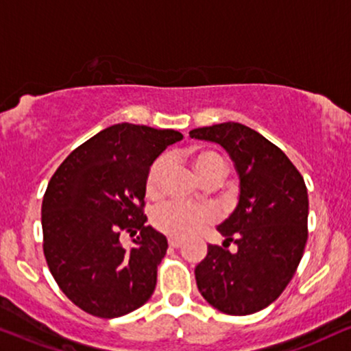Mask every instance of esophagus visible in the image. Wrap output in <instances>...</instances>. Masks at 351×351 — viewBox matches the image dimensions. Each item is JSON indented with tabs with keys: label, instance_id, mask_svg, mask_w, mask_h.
Returning a JSON list of instances; mask_svg holds the SVG:
<instances>
[{
	"label": "esophagus",
	"instance_id": "1",
	"mask_svg": "<svg viewBox=\"0 0 351 351\" xmlns=\"http://www.w3.org/2000/svg\"><path fill=\"white\" fill-rule=\"evenodd\" d=\"M168 243H170V247H173V248H180L181 245H183V242H181L180 239H168Z\"/></svg>",
	"mask_w": 351,
	"mask_h": 351
}]
</instances>
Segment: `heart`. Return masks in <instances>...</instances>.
Listing matches in <instances>:
<instances>
[{
	"label": "heart",
	"instance_id": "heart-1",
	"mask_svg": "<svg viewBox=\"0 0 351 351\" xmlns=\"http://www.w3.org/2000/svg\"><path fill=\"white\" fill-rule=\"evenodd\" d=\"M191 163L197 176L206 183L219 181L227 171L226 160L214 150L201 149L191 152ZM167 168V157H160L152 163L145 181V189L149 196H155L160 191V184H162ZM214 217H216V213L208 206H189L178 201H168L154 209L152 223L163 234L183 239L199 232L202 227L213 222Z\"/></svg>",
	"mask_w": 351,
	"mask_h": 351
}]
</instances>
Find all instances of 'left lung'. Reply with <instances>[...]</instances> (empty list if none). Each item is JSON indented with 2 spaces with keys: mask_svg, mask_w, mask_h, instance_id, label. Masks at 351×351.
<instances>
[{
  "mask_svg": "<svg viewBox=\"0 0 351 351\" xmlns=\"http://www.w3.org/2000/svg\"><path fill=\"white\" fill-rule=\"evenodd\" d=\"M191 138L219 143L239 175V202L217 226L222 247L208 245L194 268L201 296L230 315L255 314L280 298L307 242L309 199L301 173L285 152L239 122L193 129ZM234 241L238 250L225 245Z\"/></svg>",
  "mask_w": 351,
  "mask_h": 351,
  "instance_id": "1",
  "label": "left lung"
}]
</instances>
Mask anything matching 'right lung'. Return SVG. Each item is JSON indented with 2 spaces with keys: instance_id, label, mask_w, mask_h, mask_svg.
<instances>
[{
  "instance_id": "right-lung-1",
  "label": "right lung",
  "mask_w": 351,
  "mask_h": 351,
  "mask_svg": "<svg viewBox=\"0 0 351 351\" xmlns=\"http://www.w3.org/2000/svg\"><path fill=\"white\" fill-rule=\"evenodd\" d=\"M178 130L121 122L63 160L42 201L44 255L66 298L88 314L114 319L149 301L167 237L145 226L143 199L152 163ZM141 234L130 249L121 231Z\"/></svg>"
}]
</instances>
